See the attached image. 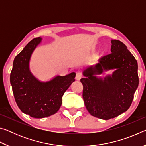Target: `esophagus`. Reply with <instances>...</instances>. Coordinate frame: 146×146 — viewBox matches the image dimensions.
Returning a JSON list of instances; mask_svg holds the SVG:
<instances>
[{
  "label": "esophagus",
  "instance_id": "esophagus-1",
  "mask_svg": "<svg viewBox=\"0 0 146 146\" xmlns=\"http://www.w3.org/2000/svg\"><path fill=\"white\" fill-rule=\"evenodd\" d=\"M82 77V73H81L80 72H76V77H75L76 80H79Z\"/></svg>",
  "mask_w": 146,
  "mask_h": 146
}]
</instances>
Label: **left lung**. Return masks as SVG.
<instances>
[{
    "label": "left lung",
    "instance_id": "left-lung-1",
    "mask_svg": "<svg viewBox=\"0 0 146 146\" xmlns=\"http://www.w3.org/2000/svg\"><path fill=\"white\" fill-rule=\"evenodd\" d=\"M111 53L103 56L95 66L84 71L82 97L90 114L103 120L118 117L129 109L138 86V64L126 46L111 40ZM116 70L104 80L94 76L103 70Z\"/></svg>",
    "mask_w": 146,
    "mask_h": 146
}]
</instances>
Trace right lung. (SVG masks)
<instances>
[{
	"label": "right lung",
	"instance_id": "add662e5",
	"mask_svg": "<svg viewBox=\"0 0 146 146\" xmlns=\"http://www.w3.org/2000/svg\"><path fill=\"white\" fill-rule=\"evenodd\" d=\"M40 37L33 38L14 59L10 82L15 100L20 110L35 118L55 114L60 109L65 91L75 81V73L56 76L42 82L31 73L29 62L34 49L40 43Z\"/></svg>",
	"mask_w": 146,
	"mask_h": 146
}]
</instances>
